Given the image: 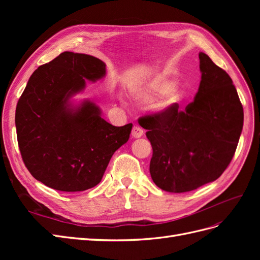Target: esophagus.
I'll return each mask as SVG.
<instances>
[{"mask_svg":"<svg viewBox=\"0 0 260 260\" xmlns=\"http://www.w3.org/2000/svg\"><path fill=\"white\" fill-rule=\"evenodd\" d=\"M131 135H132L133 138H141L143 136V129L140 128L139 125H135V127H133V129H132Z\"/></svg>","mask_w":260,"mask_h":260,"instance_id":"1","label":"esophagus"}]
</instances>
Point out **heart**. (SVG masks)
Returning a JSON list of instances; mask_svg holds the SVG:
<instances>
[{
	"mask_svg": "<svg viewBox=\"0 0 260 260\" xmlns=\"http://www.w3.org/2000/svg\"><path fill=\"white\" fill-rule=\"evenodd\" d=\"M160 96L158 108L161 111H168L178 106L183 99V91L177 84H170L162 76H157L147 84L142 98L146 101H152Z\"/></svg>",
	"mask_w": 260,
	"mask_h": 260,
	"instance_id": "obj_1",
	"label": "heart"
}]
</instances>
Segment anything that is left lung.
<instances>
[{"label":"left lung","mask_w":260,"mask_h":260,"mask_svg":"<svg viewBox=\"0 0 260 260\" xmlns=\"http://www.w3.org/2000/svg\"><path fill=\"white\" fill-rule=\"evenodd\" d=\"M202 80L194 101L140 117L153 156L149 172L161 190L183 193L217 180L231 162L244 113L230 76L200 53Z\"/></svg>","instance_id":"8db88e82"}]
</instances>
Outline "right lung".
Segmentation results:
<instances>
[{
    "label": "right lung",
    "instance_id": "add662e5",
    "mask_svg": "<svg viewBox=\"0 0 260 260\" xmlns=\"http://www.w3.org/2000/svg\"><path fill=\"white\" fill-rule=\"evenodd\" d=\"M105 76V64L91 55L64 52L36 69L16 107L21 158L46 186L80 192L101 182L113 154L130 138L132 123L115 127L85 101L72 109L68 100Z\"/></svg>",
    "mask_w": 260,
    "mask_h": 260
}]
</instances>
